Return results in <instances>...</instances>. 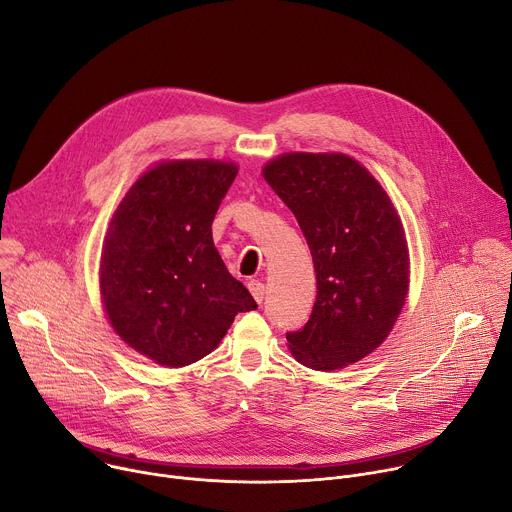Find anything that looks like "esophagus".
I'll use <instances>...</instances> for the list:
<instances>
[{"mask_svg":"<svg viewBox=\"0 0 512 512\" xmlns=\"http://www.w3.org/2000/svg\"><path fill=\"white\" fill-rule=\"evenodd\" d=\"M247 286H249V292L253 294V298L261 304V302H263V298H265V286H263V282H259V280H251Z\"/></svg>","mask_w":512,"mask_h":512,"instance_id":"34e87169","label":"esophagus"}]
</instances>
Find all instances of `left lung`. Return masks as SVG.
Here are the masks:
<instances>
[{
	"label": "left lung",
	"mask_w": 512,
	"mask_h": 512,
	"mask_svg": "<svg viewBox=\"0 0 512 512\" xmlns=\"http://www.w3.org/2000/svg\"><path fill=\"white\" fill-rule=\"evenodd\" d=\"M296 216L316 271V302L294 357L329 371L378 349L404 306L408 247L382 185L347 155L288 153L263 169Z\"/></svg>",
	"instance_id": "8db88e82"
}]
</instances>
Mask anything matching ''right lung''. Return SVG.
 Masks as SVG:
<instances>
[{
    "instance_id": "add662e5",
    "label": "right lung",
    "mask_w": 512,
    "mask_h": 512,
    "mask_svg": "<svg viewBox=\"0 0 512 512\" xmlns=\"http://www.w3.org/2000/svg\"><path fill=\"white\" fill-rule=\"evenodd\" d=\"M237 165L169 161L120 202L100 265L104 306L138 353L183 367L208 355L239 312L257 308L222 263L212 222Z\"/></svg>"
}]
</instances>
